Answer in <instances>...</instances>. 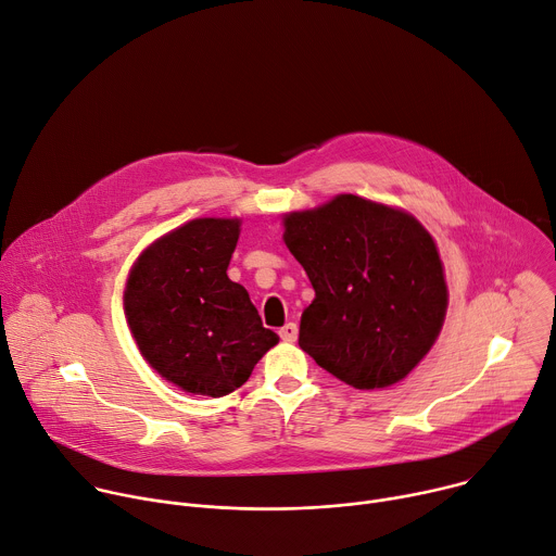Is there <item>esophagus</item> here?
Listing matches in <instances>:
<instances>
[{"label": "esophagus", "mask_w": 556, "mask_h": 556, "mask_svg": "<svg viewBox=\"0 0 556 556\" xmlns=\"http://www.w3.org/2000/svg\"><path fill=\"white\" fill-rule=\"evenodd\" d=\"M278 333H280V338H282L285 342H293V340L298 338V325H295V323H287Z\"/></svg>", "instance_id": "1"}]
</instances>
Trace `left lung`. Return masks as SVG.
Returning a JSON list of instances; mask_svg holds the SVG:
<instances>
[{"mask_svg": "<svg viewBox=\"0 0 556 556\" xmlns=\"http://www.w3.org/2000/svg\"><path fill=\"white\" fill-rule=\"evenodd\" d=\"M282 238L316 291L300 349L355 389L406 378L433 346L448 304L430 233L400 210L342 194L289 214Z\"/></svg>", "mask_w": 556, "mask_h": 556, "instance_id": "1", "label": "left lung"}]
</instances>
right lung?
I'll use <instances>...</instances> for the list:
<instances>
[{
    "mask_svg": "<svg viewBox=\"0 0 556 556\" xmlns=\"http://www.w3.org/2000/svg\"><path fill=\"white\" fill-rule=\"evenodd\" d=\"M238 227L231 218L190 220L146 250L128 278L126 314L141 355L188 393L236 391L278 344L247 289L227 278Z\"/></svg>",
    "mask_w": 556,
    "mask_h": 556,
    "instance_id": "right-lung-1",
    "label": "right lung"
}]
</instances>
